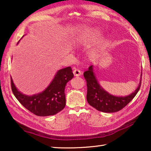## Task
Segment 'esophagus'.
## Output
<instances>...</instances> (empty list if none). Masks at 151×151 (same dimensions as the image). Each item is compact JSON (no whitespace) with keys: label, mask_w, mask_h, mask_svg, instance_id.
Returning a JSON list of instances; mask_svg holds the SVG:
<instances>
[{"label":"esophagus","mask_w":151,"mask_h":151,"mask_svg":"<svg viewBox=\"0 0 151 151\" xmlns=\"http://www.w3.org/2000/svg\"><path fill=\"white\" fill-rule=\"evenodd\" d=\"M73 73V75L75 76H80V75H81V71H80V70L78 69H74Z\"/></svg>","instance_id":"34e87169"}]
</instances>
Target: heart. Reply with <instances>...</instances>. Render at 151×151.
Returning <instances> with one entry per match:
<instances>
[{
	"label": "heart",
	"mask_w": 151,
	"mask_h": 151,
	"mask_svg": "<svg viewBox=\"0 0 151 151\" xmlns=\"http://www.w3.org/2000/svg\"><path fill=\"white\" fill-rule=\"evenodd\" d=\"M95 36L94 34H86L84 35V36H82V40L83 42H87L88 41H92L93 40H94ZM105 45V42L103 43V45Z\"/></svg>",
	"instance_id": "heart-1"
}]
</instances>
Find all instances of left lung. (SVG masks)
Wrapping results in <instances>:
<instances>
[{"instance_id":"8db88e82","label":"left lung","mask_w":151,"mask_h":151,"mask_svg":"<svg viewBox=\"0 0 151 151\" xmlns=\"http://www.w3.org/2000/svg\"><path fill=\"white\" fill-rule=\"evenodd\" d=\"M84 77L87 86L86 100L88 103L98 111L104 113L117 112L127 106L139 91L142 81L140 80L137 88L131 94L124 97H117L111 95L101 87L95 76L93 65L84 72Z\"/></svg>"}]
</instances>
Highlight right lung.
<instances>
[{"label":"right lung","instance_id":"add662e5","mask_svg":"<svg viewBox=\"0 0 151 151\" xmlns=\"http://www.w3.org/2000/svg\"><path fill=\"white\" fill-rule=\"evenodd\" d=\"M73 78L70 67L59 70L47 88L40 93L26 96L20 93L11 78L12 92L19 102L30 112L38 116H49L58 113L65 108L66 84Z\"/></svg>","mask_w":151,"mask_h":151}]
</instances>
